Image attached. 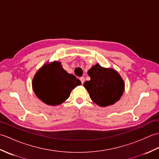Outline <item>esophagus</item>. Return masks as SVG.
<instances>
[{"label": "esophagus", "mask_w": 159, "mask_h": 159, "mask_svg": "<svg viewBox=\"0 0 159 159\" xmlns=\"http://www.w3.org/2000/svg\"><path fill=\"white\" fill-rule=\"evenodd\" d=\"M80 82H81V83L83 84L84 82H85V78L83 77V76L80 77Z\"/></svg>", "instance_id": "esophagus-1"}]
</instances>
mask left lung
Here are the masks:
<instances>
[{
    "instance_id": "obj_1",
    "label": "left lung",
    "mask_w": 159,
    "mask_h": 159,
    "mask_svg": "<svg viewBox=\"0 0 159 159\" xmlns=\"http://www.w3.org/2000/svg\"><path fill=\"white\" fill-rule=\"evenodd\" d=\"M90 80L84 83L91 99L100 107L113 105L122 96L125 83L120 74L113 68H106L98 63L87 72Z\"/></svg>"
}]
</instances>
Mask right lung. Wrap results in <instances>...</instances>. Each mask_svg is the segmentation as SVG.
Segmentation results:
<instances>
[{
    "label": "right lung",
    "instance_id": "add662e5",
    "mask_svg": "<svg viewBox=\"0 0 159 159\" xmlns=\"http://www.w3.org/2000/svg\"><path fill=\"white\" fill-rule=\"evenodd\" d=\"M81 82L67 73L61 63L55 61L46 63L38 70L32 80L35 94L43 103L50 106L62 104L68 98L72 91Z\"/></svg>",
    "mask_w": 159,
    "mask_h": 159
}]
</instances>
